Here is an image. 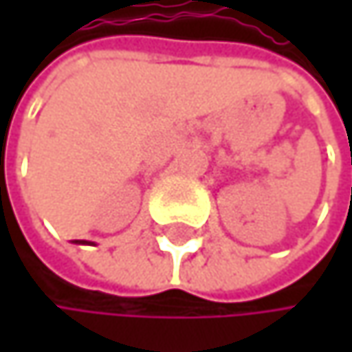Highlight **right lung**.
Listing matches in <instances>:
<instances>
[{
  "instance_id": "obj_1",
  "label": "right lung",
  "mask_w": 352,
  "mask_h": 352,
  "mask_svg": "<svg viewBox=\"0 0 352 352\" xmlns=\"http://www.w3.org/2000/svg\"><path fill=\"white\" fill-rule=\"evenodd\" d=\"M75 245H94V243H89V241H75Z\"/></svg>"
}]
</instances>
